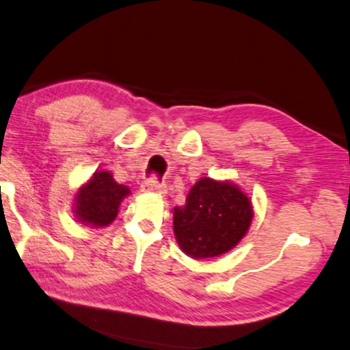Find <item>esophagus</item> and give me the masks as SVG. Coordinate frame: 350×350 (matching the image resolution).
<instances>
[{"label": "esophagus", "instance_id": "esophagus-1", "mask_svg": "<svg viewBox=\"0 0 350 350\" xmlns=\"http://www.w3.org/2000/svg\"><path fill=\"white\" fill-rule=\"evenodd\" d=\"M142 191L148 192V193H159V196H163V193H166V184L158 183V180L153 178V179L145 180V183L142 184Z\"/></svg>", "mask_w": 350, "mask_h": 350}]
</instances>
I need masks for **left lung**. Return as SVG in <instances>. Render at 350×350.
Masks as SVG:
<instances>
[{"label": "left lung", "mask_w": 350, "mask_h": 350, "mask_svg": "<svg viewBox=\"0 0 350 350\" xmlns=\"http://www.w3.org/2000/svg\"><path fill=\"white\" fill-rule=\"evenodd\" d=\"M252 218V199L238 184L200 178L189 191L186 205L172 208V228L184 254L212 259L238 246Z\"/></svg>", "instance_id": "obj_1"}]
</instances>
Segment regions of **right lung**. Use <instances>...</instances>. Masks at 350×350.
Listing matches in <instances>:
<instances>
[{
	"label": "right lung",
	"mask_w": 350,
	"mask_h": 350,
	"mask_svg": "<svg viewBox=\"0 0 350 350\" xmlns=\"http://www.w3.org/2000/svg\"><path fill=\"white\" fill-rule=\"evenodd\" d=\"M130 193V187L113 180L111 171L98 170L77 189L73 199L75 220L92 230L106 228L119 215L122 200Z\"/></svg>",
	"instance_id": "add662e5"
}]
</instances>
